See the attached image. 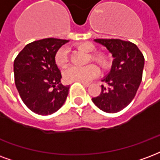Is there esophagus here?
<instances>
[{
  "instance_id": "34e87169",
  "label": "esophagus",
  "mask_w": 160,
  "mask_h": 160,
  "mask_svg": "<svg viewBox=\"0 0 160 160\" xmlns=\"http://www.w3.org/2000/svg\"><path fill=\"white\" fill-rule=\"evenodd\" d=\"M81 84L83 85L84 86H86V87H89L91 86V82H81Z\"/></svg>"
}]
</instances>
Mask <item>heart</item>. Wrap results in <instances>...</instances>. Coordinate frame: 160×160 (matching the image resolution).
<instances>
[{"label":"heart","instance_id":"obj_1","mask_svg":"<svg viewBox=\"0 0 160 160\" xmlns=\"http://www.w3.org/2000/svg\"><path fill=\"white\" fill-rule=\"evenodd\" d=\"M79 49L85 52L92 54L95 52L96 47L91 42H83L79 45ZM91 59L93 62H97L101 66L102 68H105L108 64L107 57L102 54H93L91 55ZM68 61V51L66 47H61L56 52L55 55V62L59 68L65 67ZM99 74V68L96 65H88L86 67L80 68L75 66H71L66 68L63 73L62 77L65 82L73 83V82H88L92 79H94Z\"/></svg>","mask_w":160,"mask_h":160}]
</instances>
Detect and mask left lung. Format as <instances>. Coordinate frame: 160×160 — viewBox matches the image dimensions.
<instances>
[{"instance_id": "8db88e82", "label": "left lung", "mask_w": 160, "mask_h": 160, "mask_svg": "<svg viewBox=\"0 0 160 160\" xmlns=\"http://www.w3.org/2000/svg\"><path fill=\"white\" fill-rule=\"evenodd\" d=\"M113 58L111 70L102 80L100 95L92 98L96 106L106 113H117L128 106L136 96L142 79L144 57L131 41L119 39H96Z\"/></svg>"}]
</instances>
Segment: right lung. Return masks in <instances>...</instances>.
<instances>
[{"mask_svg": "<svg viewBox=\"0 0 160 160\" xmlns=\"http://www.w3.org/2000/svg\"><path fill=\"white\" fill-rule=\"evenodd\" d=\"M68 41L55 38L35 41L26 45L14 60V80L20 98L37 114L55 113L66 101L69 86L61 83L55 55Z\"/></svg>", "mask_w": 160, "mask_h": 160, "instance_id": "add662e5", "label": "right lung"}]
</instances>
